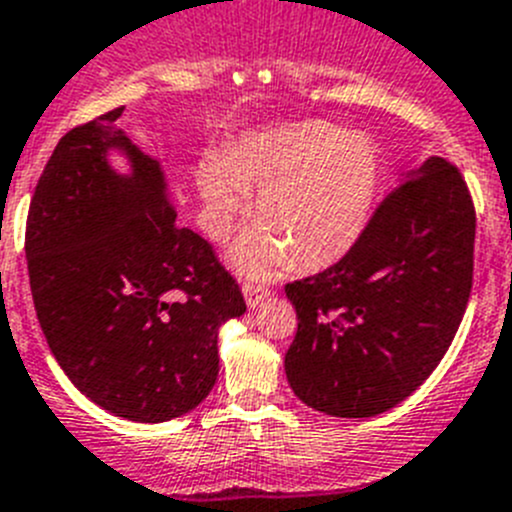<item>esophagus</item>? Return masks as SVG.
I'll return each mask as SVG.
<instances>
[{
  "label": "esophagus",
  "mask_w": 512,
  "mask_h": 512,
  "mask_svg": "<svg viewBox=\"0 0 512 512\" xmlns=\"http://www.w3.org/2000/svg\"><path fill=\"white\" fill-rule=\"evenodd\" d=\"M242 290H245V301L250 308L260 306V303L270 296V288H267V285L250 283V280H247V283H242Z\"/></svg>",
  "instance_id": "34e87169"
}]
</instances>
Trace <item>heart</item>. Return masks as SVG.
Here are the masks:
<instances>
[{
  "label": "heart",
  "instance_id": "heart-1",
  "mask_svg": "<svg viewBox=\"0 0 512 512\" xmlns=\"http://www.w3.org/2000/svg\"><path fill=\"white\" fill-rule=\"evenodd\" d=\"M377 178L375 145L329 122L257 132L199 168L204 229L216 242L227 237L247 193H257L262 224L232 247L239 273L265 275L288 255L298 265H326L365 229Z\"/></svg>",
  "mask_w": 512,
  "mask_h": 512
}]
</instances>
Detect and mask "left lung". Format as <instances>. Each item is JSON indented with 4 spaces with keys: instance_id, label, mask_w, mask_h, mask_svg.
Here are the masks:
<instances>
[{
    "instance_id": "obj_1",
    "label": "left lung",
    "mask_w": 512,
    "mask_h": 512,
    "mask_svg": "<svg viewBox=\"0 0 512 512\" xmlns=\"http://www.w3.org/2000/svg\"><path fill=\"white\" fill-rule=\"evenodd\" d=\"M474 227L457 165L428 158L400 178L342 260L285 285L293 393L326 416L370 418L418 390L467 311Z\"/></svg>"
}]
</instances>
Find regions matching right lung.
Masks as SVG:
<instances>
[{
	"mask_svg": "<svg viewBox=\"0 0 512 512\" xmlns=\"http://www.w3.org/2000/svg\"><path fill=\"white\" fill-rule=\"evenodd\" d=\"M119 117L122 107L55 145L27 214V273L68 380L114 416L163 423L211 393L219 326L247 306L214 247L178 227L163 168ZM112 149L130 174L108 165Z\"/></svg>",
	"mask_w": 512,
	"mask_h": 512,
	"instance_id": "obj_1",
	"label": "right lung"
}]
</instances>
